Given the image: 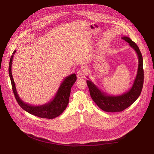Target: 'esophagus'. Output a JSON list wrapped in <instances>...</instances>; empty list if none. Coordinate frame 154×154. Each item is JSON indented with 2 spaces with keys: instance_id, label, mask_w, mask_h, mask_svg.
<instances>
[{
  "instance_id": "obj_1",
  "label": "esophagus",
  "mask_w": 154,
  "mask_h": 154,
  "mask_svg": "<svg viewBox=\"0 0 154 154\" xmlns=\"http://www.w3.org/2000/svg\"><path fill=\"white\" fill-rule=\"evenodd\" d=\"M77 77L79 79L84 78L85 77V72L84 70H79L77 72Z\"/></svg>"
}]
</instances>
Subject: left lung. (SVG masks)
Listing matches in <instances>:
<instances>
[{
  "label": "left lung",
  "mask_w": 154,
  "mask_h": 154,
  "mask_svg": "<svg viewBox=\"0 0 154 154\" xmlns=\"http://www.w3.org/2000/svg\"><path fill=\"white\" fill-rule=\"evenodd\" d=\"M122 38L128 43L138 56V69L132 87L122 95H110L99 89L91 80H87L92 100L100 109L108 112H121L131 106L140 96L143 84V58L139 48L129 37L124 36Z\"/></svg>",
  "instance_id": "left-lung-1"
}]
</instances>
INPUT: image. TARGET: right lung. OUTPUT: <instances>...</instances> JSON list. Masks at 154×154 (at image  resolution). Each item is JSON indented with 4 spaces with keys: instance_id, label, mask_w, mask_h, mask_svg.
Returning <instances> with one entry per match:
<instances>
[{
    "instance_id": "right-lung-1",
    "label": "right lung",
    "mask_w": 154,
    "mask_h": 154,
    "mask_svg": "<svg viewBox=\"0 0 154 154\" xmlns=\"http://www.w3.org/2000/svg\"><path fill=\"white\" fill-rule=\"evenodd\" d=\"M15 52L16 50L14 51L10 59L9 74L12 87V91L16 100L18 102L19 106L22 109L29 114L40 118L52 119L59 116L66 109L69 103L71 88L77 80L76 75L73 74L63 79L57 92L55 94V97L52 100L45 104L42 105V106H31L30 104L25 103L21 100V99H20L17 92V90H16L15 84L12 75V63L14 55Z\"/></svg>"
}]
</instances>
